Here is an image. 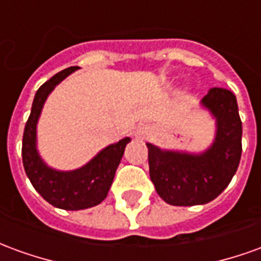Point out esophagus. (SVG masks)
Wrapping results in <instances>:
<instances>
[{
  "instance_id": "obj_1",
  "label": "esophagus",
  "mask_w": 261,
  "mask_h": 261,
  "mask_svg": "<svg viewBox=\"0 0 261 261\" xmlns=\"http://www.w3.org/2000/svg\"><path fill=\"white\" fill-rule=\"evenodd\" d=\"M149 133H151V127H149L148 124H140L138 127H137V131H136L137 136L145 137V136H148Z\"/></svg>"
}]
</instances>
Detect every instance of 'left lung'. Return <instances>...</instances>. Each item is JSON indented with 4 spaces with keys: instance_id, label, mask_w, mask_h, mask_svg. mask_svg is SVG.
<instances>
[{
    "instance_id": "1",
    "label": "left lung",
    "mask_w": 261,
    "mask_h": 261,
    "mask_svg": "<svg viewBox=\"0 0 261 261\" xmlns=\"http://www.w3.org/2000/svg\"><path fill=\"white\" fill-rule=\"evenodd\" d=\"M201 106L215 119V138L200 153L161 149L147 142L149 176L159 197L170 205H198L224 192L238 170L242 155V121L236 96L211 88Z\"/></svg>"
}]
</instances>
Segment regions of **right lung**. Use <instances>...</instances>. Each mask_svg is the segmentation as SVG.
Segmentation results:
<instances>
[{
  "mask_svg": "<svg viewBox=\"0 0 261 261\" xmlns=\"http://www.w3.org/2000/svg\"><path fill=\"white\" fill-rule=\"evenodd\" d=\"M76 69L78 67H69L60 71L37 89L22 140L23 168L36 192L54 207L71 211L95 207L106 198L125 145L131 141L125 137L110 144L74 170L53 169L43 161L37 151V121L42 109L54 88Z\"/></svg>",
  "mask_w": 261,
  "mask_h": 261,
  "instance_id": "obj_1",
  "label": "right lung"
}]
</instances>
